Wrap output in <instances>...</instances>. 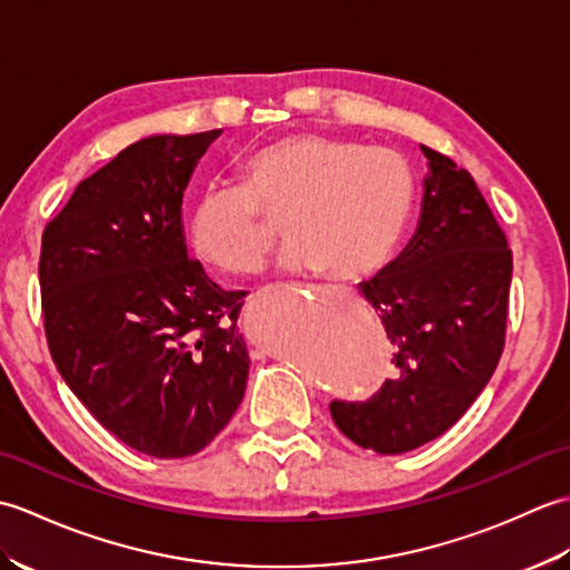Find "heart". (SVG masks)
I'll return each instance as SVG.
<instances>
[{
  "label": "heart",
  "mask_w": 570,
  "mask_h": 570,
  "mask_svg": "<svg viewBox=\"0 0 570 570\" xmlns=\"http://www.w3.org/2000/svg\"><path fill=\"white\" fill-rule=\"evenodd\" d=\"M235 184H210L188 215L198 259L227 276L257 274L284 215L292 272L362 278L390 262L409 225L416 178L402 154L357 139L298 131L252 149Z\"/></svg>",
  "instance_id": "obj_1"
}]
</instances>
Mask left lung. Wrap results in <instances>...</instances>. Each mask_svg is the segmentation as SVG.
<instances>
[{
	"label": "left lung",
	"instance_id": "1",
	"mask_svg": "<svg viewBox=\"0 0 570 570\" xmlns=\"http://www.w3.org/2000/svg\"><path fill=\"white\" fill-rule=\"evenodd\" d=\"M429 159L414 237L360 284L394 345L396 374L367 402H333L350 441L399 455L439 439L498 367L512 284V249L475 180L448 156Z\"/></svg>",
	"mask_w": 570,
	"mask_h": 570
}]
</instances>
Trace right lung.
I'll list each match as a JSON object with an SVG mask.
<instances>
[{
  "label": "right lung",
  "instance_id": "add662e5",
  "mask_svg": "<svg viewBox=\"0 0 570 570\" xmlns=\"http://www.w3.org/2000/svg\"><path fill=\"white\" fill-rule=\"evenodd\" d=\"M223 129L135 141L78 184L43 229L41 304L51 357L85 409L151 458L203 451L245 396L237 331L247 292L188 259L180 205Z\"/></svg>",
  "mask_w": 570,
  "mask_h": 570
}]
</instances>
